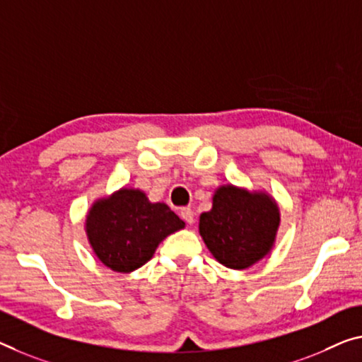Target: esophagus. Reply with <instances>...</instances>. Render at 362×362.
I'll return each mask as SVG.
<instances>
[{"instance_id":"obj_1","label":"esophagus","mask_w":362,"mask_h":362,"mask_svg":"<svg viewBox=\"0 0 362 362\" xmlns=\"http://www.w3.org/2000/svg\"><path fill=\"white\" fill-rule=\"evenodd\" d=\"M180 216H181L182 220L186 221V223H189V225H191L192 221H194V212H192V209H189V207L181 209V210H180Z\"/></svg>"}]
</instances>
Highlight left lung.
Wrapping results in <instances>:
<instances>
[{
    "mask_svg": "<svg viewBox=\"0 0 362 362\" xmlns=\"http://www.w3.org/2000/svg\"><path fill=\"white\" fill-rule=\"evenodd\" d=\"M280 214L264 194H249L233 186L215 192L214 207L200 215V236L220 264L247 269L270 251Z\"/></svg>",
    "mask_w": 362,
    "mask_h": 362,
    "instance_id": "1",
    "label": "left lung"
}]
</instances>
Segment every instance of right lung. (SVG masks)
Segmentation results:
<instances>
[{
	"label": "right lung",
	"instance_id": "1",
	"mask_svg": "<svg viewBox=\"0 0 362 362\" xmlns=\"http://www.w3.org/2000/svg\"><path fill=\"white\" fill-rule=\"evenodd\" d=\"M182 226L185 221L168 205L148 202L134 189L98 200L87 216V236L97 257L123 274L142 267L158 244Z\"/></svg>",
	"mask_w": 362,
	"mask_h": 362
}]
</instances>
